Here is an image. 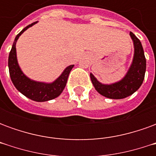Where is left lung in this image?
<instances>
[{
    "mask_svg": "<svg viewBox=\"0 0 156 156\" xmlns=\"http://www.w3.org/2000/svg\"><path fill=\"white\" fill-rule=\"evenodd\" d=\"M134 42V53L133 61L127 73L120 81L112 84H103L90 73V78L95 89L106 98L121 99L133 94L137 91L144 81L146 70V59L140 41L133 32L129 33Z\"/></svg>",
    "mask_w": 156,
    "mask_h": 156,
    "instance_id": "obj_1",
    "label": "left lung"
}]
</instances>
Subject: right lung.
<instances>
[{"mask_svg":"<svg viewBox=\"0 0 156 156\" xmlns=\"http://www.w3.org/2000/svg\"><path fill=\"white\" fill-rule=\"evenodd\" d=\"M37 22H33L27 27H26L22 32H19L16 35L15 41L12 45V50L9 53L8 67L11 79L16 88L20 93H22L27 98H30L33 101L45 102L51 100L61 94L66 86L68 75L70 73L72 68L74 67V65H70L64 69V71L62 72V73L54 82L50 83L32 80L22 73L19 67L17 58H16V43L18 40L19 37L22 35L27 29L35 25Z\"/></svg>","mask_w":156,"mask_h":156,"instance_id":"right-lung-1","label":"right lung"}]
</instances>
